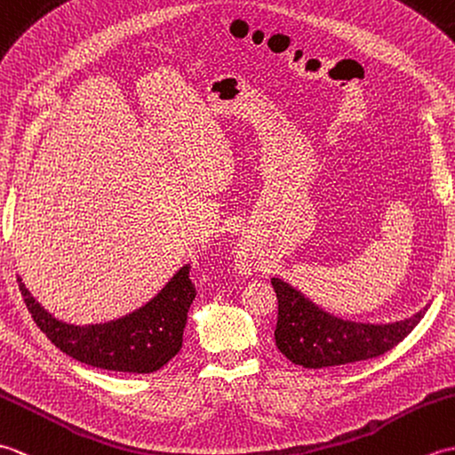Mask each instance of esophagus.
Wrapping results in <instances>:
<instances>
[{
    "mask_svg": "<svg viewBox=\"0 0 455 455\" xmlns=\"http://www.w3.org/2000/svg\"><path fill=\"white\" fill-rule=\"evenodd\" d=\"M236 267L240 269V274H252L258 267V256L254 252V248L250 244H240L236 250Z\"/></svg>",
    "mask_w": 455,
    "mask_h": 455,
    "instance_id": "obj_1",
    "label": "esophagus"
}]
</instances>
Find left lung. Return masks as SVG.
Wrapping results in <instances>:
<instances>
[{"instance_id":"8db88e82","label":"left lung","mask_w":455,"mask_h":455,"mask_svg":"<svg viewBox=\"0 0 455 455\" xmlns=\"http://www.w3.org/2000/svg\"><path fill=\"white\" fill-rule=\"evenodd\" d=\"M277 295L275 346L289 362L307 370L346 365L389 352L403 342L420 323L428 307L420 313L389 324L344 321L323 311L295 287L274 277Z\"/></svg>"}]
</instances>
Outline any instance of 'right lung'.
Masks as SVG:
<instances>
[{"label": "right lung", "mask_w": 455, "mask_h": 455, "mask_svg": "<svg viewBox=\"0 0 455 455\" xmlns=\"http://www.w3.org/2000/svg\"><path fill=\"white\" fill-rule=\"evenodd\" d=\"M17 282L33 321L58 350L82 363L127 373L158 371L181 350L188 311L197 295L189 279V266H183L139 311L105 324L74 326L46 313L21 277Z\"/></svg>", "instance_id": "obj_1"}]
</instances>
